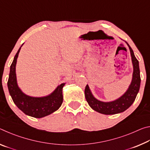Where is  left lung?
I'll return each mask as SVG.
<instances>
[{"label": "left lung", "mask_w": 150, "mask_h": 150, "mask_svg": "<svg viewBox=\"0 0 150 150\" xmlns=\"http://www.w3.org/2000/svg\"><path fill=\"white\" fill-rule=\"evenodd\" d=\"M133 65V74L130 85L127 91L120 97L110 102H103L93 96L88 85H87L85 89V98L87 103L94 110L103 115H115L127 110L132 105L139 90L140 87V75H139V62L134 55V52L128 43Z\"/></svg>", "instance_id": "obj_1"}]
</instances>
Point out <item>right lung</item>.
Segmentation results:
<instances>
[{
	"instance_id": "1",
	"label": "right lung",
	"mask_w": 150,
	"mask_h": 150,
	"mask_svg": "<svg viewBox=\"0 0 150 150\" xmlns=\"http://www.w3.org/2000/svg\"><path fill=\"white\" fill-rule=\"evenodd\" d=\"M21 47L15 55L11 65L8 81L7 83L9 93L15 105L25 115L38 118H43L54 112L62 106L63 103L62 89L65 83L58 85L50 95L41 97L31 96L22 92L18 85L16 74L17 58Z\"/></svg>"
}]
</instances>
